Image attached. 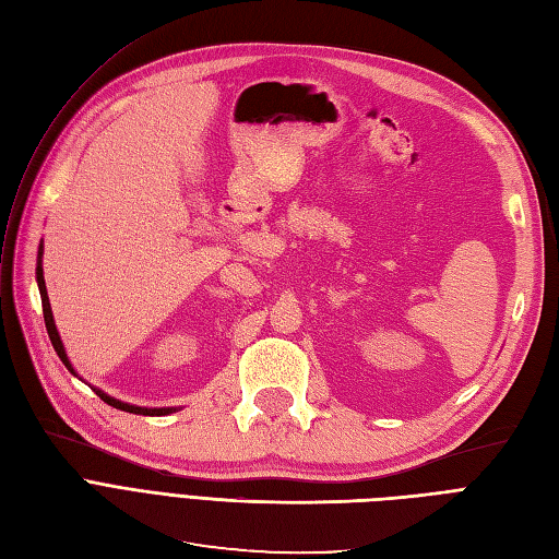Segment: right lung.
<instances>
[{"label":"right lung","instance_id":"add662e5","mask_svg":"<svg viewBox=\"0 0 559 559\" xmlns=\"http://www.w3.org/2000/svg\"><path fill=\"white\" fill-rule=\"evenodd\" d=\"M41 253H44V249H41V245H39V253H37V282H39V294H41V308H44V321H46V331H48V337H50V343H53V349L58 352V357L62 359V364L72 370L74 373V368H72V364H70V359H67V354H64V347H62V341H60V335H58V329H56V321H53V312H50V302H48V294H46V282H44V270H41ZM95 394L103 399L105 403H109V405H114V408H118V411H126V413H134V415H151V417H160V415H167V413H173L170 408H138V405H130V403H121V401H116V399H111V396H107L105 392H99V389H95Z\"/></svg>","mask_w":559,"mask_h":559}]
</instances>
